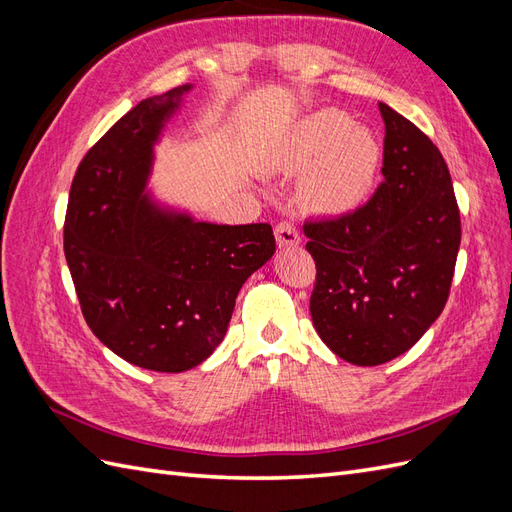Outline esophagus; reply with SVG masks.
<instances>
[{"instance_id":"esophagus-1","label":"esophagus","mask_w":512,"mask_h":512,"mask_svg":"<svg viewBox=\"0 0 512 512\" xmlns=\"http://www.w3.org/2000/svg\"><path fill=\"white\" fill-rule=\"evenodd\" d=\"M275 239H277V245H280V247H292V245H297L301 241L297 226H294L288 220H282L280 224L275 226Z\"/></svg>"}]
</instances>
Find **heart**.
Wrapping results in <instances>:
<instances>
[{"mask_svg":"<svg viewBox=\"0 0 512 512\" xmlns=\"http://www.w3.org/2000/svg\"><path fill=\"white\" fill-rule=\"evenodd\" d=\"M380 145L365 128L339 111H320L294 126L280 149V166L305 170L301 196L320 213H346L359 207L376 181Z\"/></svg>","mask_w":512,"mask_h":512,"instance_id":"obj_1","label":"heart"}]
</instances>
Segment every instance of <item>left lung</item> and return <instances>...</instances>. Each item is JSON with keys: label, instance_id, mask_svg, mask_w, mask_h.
Masks as SVG:
<instances>
[{"label": "left lung", "instance_id": "left-lung-1", "mask_svg": "<svg viewBox=\"0 0 512 512\" xmlns=\"http://www.w3.org/2000/svg\"><path fill=\"white\" fill-rule=\"evenodd\" d=\"M378 106L384 181L356 211L303 224L316 262L314 327L339 359L363 367L404 354L436 322L461 243L442 153L404 115Z\"/></svg>", "mask_w": 512, "mask_h": 512}]
</instances>
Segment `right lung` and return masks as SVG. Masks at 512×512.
Listing matches in <instances>:
<instances>
[{
    "instance_id": "obj_1",
    "label": "right lung",
    "mask_w": 512,
    "mask_h": 512,
    "mask_svg": "<svg viewBox=\"0 0 512 512\" xmlns=\"http://www.w3.org/2000/svg\"><path fill=\"white\" fill-rule=\"evenodd\" d=\"M188 89L136 104L85 153L64 222L89 329L128 363L168 374L218 348L241 286L275 252L271 224L194 222L158 211L143 194L151 143Z\"/></svg>"
}]
</instances>
